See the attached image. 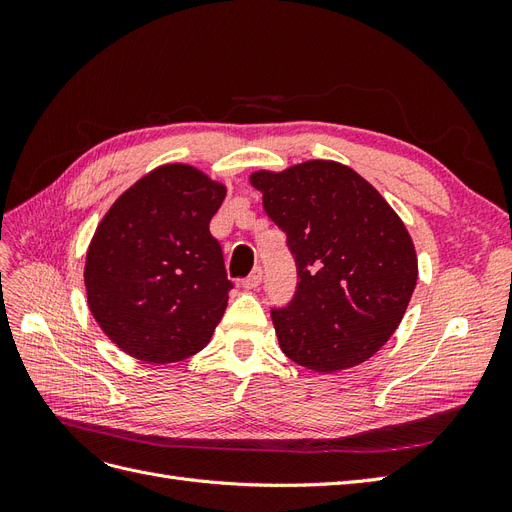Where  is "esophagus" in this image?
Returning a JSON list of instances; mask_svg holds the SVG:
<instances>
[{"label":"esophagus","mask_w":512,"mask_h":512,"mask_svg":"<svg viewBox=\"0 0 512 512\" xmlns=\"http://www.w3.org/2000/svg\"><path fill=\"white\" fill-rule=\"evenodd\" d=\"M260 282H262V269L256 267V269L241 282V286H243L245 290H256V288L260 286Z\"/></svg>","instance_id":"esophagus-1"}]
</instances>
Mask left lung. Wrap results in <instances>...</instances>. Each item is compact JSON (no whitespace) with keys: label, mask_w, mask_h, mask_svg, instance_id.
I'll list each match as a JSON object with an SVG mask.
<instances>
[{"label":"left lung","mask_w":512,"mask_h":512,"mask_svg":"<svg viewBox=\"0 0 512 512\" xmlns=\"http://www.w3.org/2000/svg\"><path fill=\"white\" fill-rule=\"evenodd\" d=\"M250 183L297 262V292L271 309L282 352L320 374L367 361L399 327L416 286L404 222L374 185L339 162L258 170Z\"/></svg>","instance_id":"8db88e82"}]
</instances>
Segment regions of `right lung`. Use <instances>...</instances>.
<instances>
[{
  "label": "right lung",
  "mask_w": 512,
  "mask_h": 512,
  "mask_svg": "<svg viewBox=\"0 0 512 512\" xmlns=\"http://www.w3.org/2000/svg\"><path fill=\"white\" fill-rule=\"evenodd\" d=\"M226 188L188 164H164L108 209L85 260L100 329L145 363L203 350L228 305L222 245L209 232Z\"/></svg>",
  "instance_id": "1"
}]
</instances>
